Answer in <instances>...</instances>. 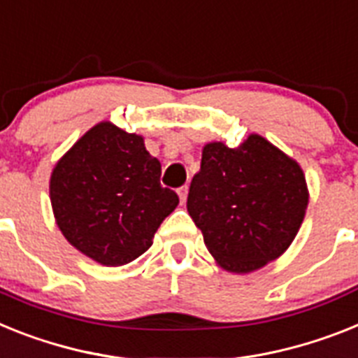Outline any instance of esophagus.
Segmentation results:
<instances>
[{"label":"esophagus","instance_id":"34e87169","mask_svg":"<svg viewBox=\"0 0 358 358\" xmlns=\"http://www.w3.org/2000/svg\"><path fill=\"white\" fill-rule=\"evenodd\" d=\"M187 193H189V187L187 185H182V187L178 189V196H180V203L184 206L185 200H187Z\"/></svg>","mask_w":358,"mask_h":358}]
</instances>
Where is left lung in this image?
I'll return each mask as SVG.
<instances>
[{
    "instance_id": "1",
    "label": "left lung",
    "mask_w": 358,
    "mask_h": 358,
    "mask_svg": "<svg viewBox=\"0 0 358 358\" xmlns=\"http://www.w3.org/2000/svg\"><path fill=\"white\" fill-rule=\"evenodd\" d=\"M308 200L300 165L249 134L235 149L222 142L203 147L187 211L216 262L231 273H251L289 248Z\"/></svg>"
}]
</instances>
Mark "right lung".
Here are the masks:
<instances>
[{"mask_svg":"<svg viewBox=\"0 0 358 358\" xmlns=\"http://www.w3.org/2000/svg\"><path fill=\"white\" fill-rule=\"evenodd\" d=\"M162 165L143 138L101 122L50 174V203L63 236L101 266L133 262L152 245L178 194L160 184Z\"/></svg>","mask_w":358,"mask_h":358,"instance_id":"obj_1","label":"right lung"}]
</instances>
